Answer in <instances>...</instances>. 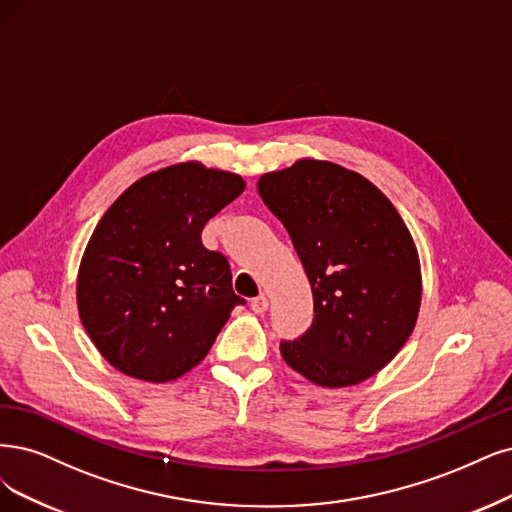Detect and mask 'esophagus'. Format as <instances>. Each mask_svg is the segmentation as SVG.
Listing matches in <instances>:
<instances>
[{
	"mask_svg": "<svg viewBox=\"0 0 512 512\" xmlns=\"http://www.w3.org/2000/svg\"><path fill=\"white\" fill-rule=\"evenodd\" d=\"M251 310L255 312V314H263L268 310V297L266 295H257V297H253L251 299Z\"/></svg>",
	"mask_w": 512,
	"mask_h": 512,
	"instance_id": "34e87169",
	"label": "esophagus"
}]
</instances>
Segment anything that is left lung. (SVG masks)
Listing matches in <instances>:
<instances>
[{"label": "left lung", "instance_id": "obj_1", "mask_svg": "<svg viewBox=\"0 0 512 512\" xmlns=\"http://www.w3.org/2000/svg\"><path fill=\"white\" fill-rule=\"evenodd\" d=\"M259 196L304 266L314 320L280 342L287 365L325 388L361 384L399 354L418 320L420 259L405 221L363 175L297 160L263 175Z\"/></svg>", "mask_w": 512, "mask_h": 512}]
</instances>
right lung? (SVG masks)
I'll return each instance as SVG.
<instances>
[{"mask_svg":"<svg viewBox=\"0 0 512 512\" xmlns=\"http://www.w3.org/2000/svg\"><path fill=\"white\" fill-rule=\"evenodd\" d=\"M244 185L183 162L141 177L107 208L80 263L78 310L109 365L162 384L211 350L244 299L225 255L208 251L200 234Z\"/></svg>","mask_w":512,"mask_h":512,"instance_id":"obj_1","label":"right lung"}]
</instances>
